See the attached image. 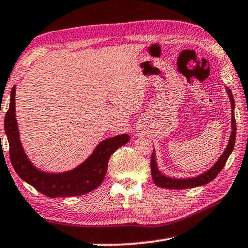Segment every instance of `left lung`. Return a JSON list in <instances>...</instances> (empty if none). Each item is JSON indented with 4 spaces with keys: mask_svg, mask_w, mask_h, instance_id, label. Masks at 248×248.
Masks as SVG:
<instances>
[{
    "mask_svg": "<svg viewBox=\"0 0 248 248\" xmlns=\"http://www.w3.org/2000/svg\"><path fill=\"white\" fill-rule=\"evenodd\" d=\"M226 90H227L229 100H230V104H231L232 131L230 134V138H229L228 145L226 147V150H224V152L221 154V156L219 157V159L216 161L214 166H211V168H209L208 170L205 171L204 173H202L200 175H196V177H193V178H186V179L171 178L160 172V170L158 169V165H157L156 154L154 150L151 157V173H152L153 181L155 182L157 186L169 188V190H184V188H193L196 186H205V184L210 182L211 180H214L216 177H217L220 171L222 170L224 165L227 163L229 156H230V154L233 151L234 145H235V139H236V121H235V116H234L235 103H234V97L231 90L229 88H226Z\"/></svg>",
    "mask_w": 248,
    "mask_h": 248,
    "instance_id": "1",
    "label": "left lung"
}]
</instances>
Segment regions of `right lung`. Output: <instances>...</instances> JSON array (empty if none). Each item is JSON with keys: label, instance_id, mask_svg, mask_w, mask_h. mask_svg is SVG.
<instances>
[{"label": "right lung", "instance_id": "right-lung-1", "mask_svg": "<svg viewBox=\"0 0 248 248\" xmlns=\"http://www.w3.org/2000/svg\"><path fill=\"white\" fill-rule=\"evenodd\" d=\"M16 85L12 88L10 107L5 115L4 128L10 144L11 163L19 177L43 195L56 199L58 196H78L95 190L106 174L110 156L120 146L130 141L128 134L105 139L82 164L65 172L51 173L42 171L31 163L22 148L16 119Z\"/></svg>", "mask_w": 248, "mask_h": 248}]
</instances>
